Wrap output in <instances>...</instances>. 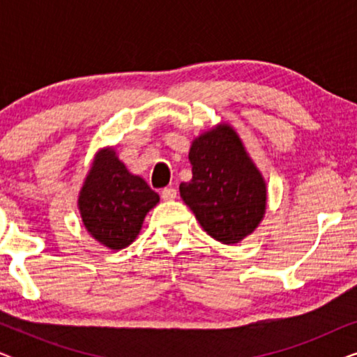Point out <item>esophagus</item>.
Masks as SVG:
<instances>
[{
    "label": "esophagus",
    "instance_id": "esophagus-1",
    "mask_svg": "<svg viewBox=\"0 0 357 357\" xmlns=\"http://www.w3.org/2000/svg\"><path fill=\"white\" fill-rule=\"evenodd\" d=\"M160 198L164 199V202H172V199L177 198V190L169 187V188H164L162 192H160Z\"/></svg>",
    "mask_w": 357,
    "mask_h": 357
}]
</instances>
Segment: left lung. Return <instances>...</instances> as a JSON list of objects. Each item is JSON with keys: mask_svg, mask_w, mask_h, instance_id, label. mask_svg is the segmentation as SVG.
<instances>
[{"mask_svg": "<svg viewBox=\"0 0 357 357\" xmlns=\"http://www.w3.org/2000/svg\"><path fill=\"white\" fill-rule=\"evenodd\" d=\"M193 177L180 197L209 236L237 243L255 231L266 209V183L232 126L219 125L192 143Z\"/></svg>", "mask_w": 357, "mask_h": 357, "instance_id": "left-lung-1", "label": "left lung"}]
</instances>
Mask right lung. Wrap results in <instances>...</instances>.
<instances>
[{
	"instance_id": "add662e5",
	"label": "right lung",
	"mask_w": 357,
	"mask_h": 357,
	"mask_svg": "<svg viewBox=\"0 0 357 357\" xmlns=\"http://www.w3.org/2000/svg\"><path fill=\"white\" fill-rule=\"evenodd\" d=\"M158 203L159 195L130 174L114 149L96 155L77 202L87 232L112 250H121L135 241L144 216Z\"/></svg>"
}]
</instances>
